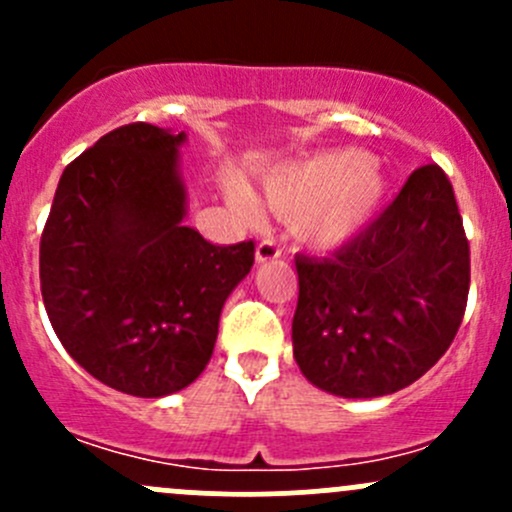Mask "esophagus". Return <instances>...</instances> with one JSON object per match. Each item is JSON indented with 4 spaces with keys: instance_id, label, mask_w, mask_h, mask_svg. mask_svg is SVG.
<instances>
[{
    "instance_id": "1",
    "label": "esophagus",
    "mask_w": 512,
    "mask_h": 512,
    "mask_svg": "<svg viewBox=\"0 0 512 512\" xmlns=\"http://www.w3.org/2000/svg\"><path fill=\"white\" fill-rule=\"evenodd\" d=\"M255 257H257V262L277 260V257H282V245L277 240H272V237H267V240H262L260 245H257Z\"/></svg>"
}]
</instances>
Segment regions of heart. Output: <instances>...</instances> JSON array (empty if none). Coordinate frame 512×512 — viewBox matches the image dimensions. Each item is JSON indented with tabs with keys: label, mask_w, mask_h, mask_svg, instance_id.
Returning a JSON list of instances; mask_svg holds the SVG:
<instances>
[{
	"label": "heart",
	"mask_w": 512,
	"mask_h": 512,
	"mask_svg": "<svg viewBox=\"0 0 512 512\" xmlns=\"http://www.w3.org/2000/svg\"><path fill=\"white\" fill-rule=\"evenodd\" d=\"M262 190L275 213L292 215L304 242L332 247L374 218L386 195V173L379 158L339 148L272 170ZM230 200L245 218H255V200L245 185L232 183Z\"/></svg>",
	"instance_id": "1"
}]
</instances>
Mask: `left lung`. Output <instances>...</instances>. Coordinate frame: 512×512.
<instances>
[{"label": "left lung", "mask_w": 512, "mask_h": 512, "mask_svg": "<svg viewBox=\"0 0 512 512\" xmlns=\"http://www.w3.org/2000/svg\"><path fill=\"white\" fill-rule=\"evenodd\" d=\"M294 265V361L314 386L374 399L414 384L451 347L468 302L471 247L451 180L421 165L352 240Z\"/></svg>", "instance_id": "obj_1"}]
</instances>
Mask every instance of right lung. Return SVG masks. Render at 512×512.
I'll list each match as a JSON object with an SVG mask.
<instances>
[{"mask_svg": "<svg viewBox=\"0 0 512 512\" xmlns=\"http://www.w3.org/2000/svg\"><path fill=\"white\" fill-rule=\"evenodd\" d=\"M183 141L143 121L98 138L66 165L41 232L56 337L94 379L141 399L203 374L225 299L255 262L252 240L213 245L183 225Z\"/></svg>", "mask_w": 512, "mask_h": 512, "instance_id": "1", "label": "right lung"}]
</instances>
